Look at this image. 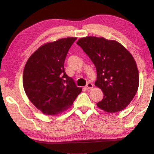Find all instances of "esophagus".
<instances>
[{
	"instance_id": "obj_1",
	"label": "esophagus",
	"mask_w": 154,
	"mask_h": 154,
	"mask_svg": "<svg viewBox=\"0 0 154 154\" xmlns=\"http://www.w3.org/2000/svg\"><path fill=\"white\" fill-rule=\"evenodd\" d=\"M93 84L92 83H87V85L85 86V88H87V89H90V90H91V89H92L93 88Z\"/></svg>"
}]
</instances>
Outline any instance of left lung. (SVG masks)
<instances>
[{
  "label": "left lung",
  "mask_w": 154,
  "mask_h": 154,
  "mask_svg": "<svg viewBox=\"0 0 154 154\" xmlns=\"http://www.w3.org/2000/svg\"><path fill=\"white\" fill-rule=\"evenodd\" d=\"M76 44L96 68L95 85L104 94L97 106L109 113L124 110L139 87V71L133 56L118 42L103 37H83Z\"/></svg>",
  "instance_id": "1"
}]
</instances>
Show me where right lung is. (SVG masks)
<instances>
[{"label": "right lung", "instance_id": "add662e5", "mask_svg": "<svg viewBox=\"0 0 154 154\" xmlns=\"http://www.w3.org/2000/svg\"><path fill=\"white\" fill-rule=\"evenodd\" d=\"M76 39L67 37L46 43L37 49L26 63L23 72L25 92L44 114H62L72 106L82 91L64 70L68 51Z\"/></svg>", "mask_w": 154, "mask_h": 154}]
</instances>
